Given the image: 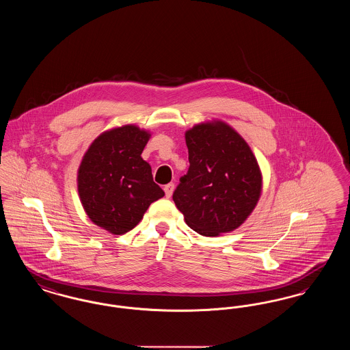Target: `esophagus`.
I'll use <instances>...</instances> for the list:
<instances>
[{
  "mask_svg": "<svg viewBox=\"0 0 350 350\" xmlns=\"http://www.w3.org/2000/svg\"><path fill=\"white\" fill-rule=\"evenodd\" d=\"M173 190H174V183H167L164 186V191H165V196H167V198H170L172 197V194H173Z\"/></svg>",
  "mask_w": 350,
  "mask_h": 350,
  "instance_id": "1",
  "label": "esophagus"
}]
</instances>
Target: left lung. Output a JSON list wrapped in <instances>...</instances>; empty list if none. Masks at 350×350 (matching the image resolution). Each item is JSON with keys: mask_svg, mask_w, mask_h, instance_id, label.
<instances>
[{"mask_svg": "<svg viewBox=\"0 0 350 350\" xmlns=\"http://www.w3.org/2000/svg\"><path fill=\"white\" fill-rule=\"evenodd\" d=\"M190 167L173 193L186 224L202 236L239 228L257 206L262 174L248 143L223 120L185 133Z\"/></svg>", "mask_w": 350, "mask_h": 350, "instance_id": "obj_1", "label": "left lung"}]
</instances>
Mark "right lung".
Here are the masks:
<instances>
[{"label": "right lung", "mask_w": 350, "mask_h": 350, "mask_svg": "<svg viewBox=\"0 0 350 350\" xmlns=\"http://www.w3.org/2000/svg\"><path fill=\"white\" fill-rule=\"evenodd\" d=\"M150 137V131L124 124L100 133L83 154L77 172L80 200L89 219L107 232L131 231L150 203L165 196L142 159Z\"/></svg>", "instance_id": "1"}]
</instances>
